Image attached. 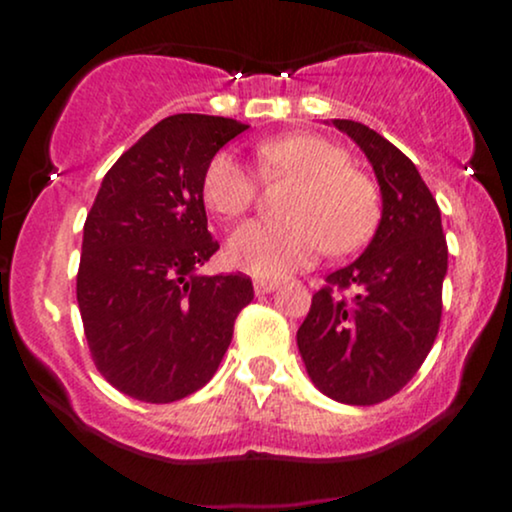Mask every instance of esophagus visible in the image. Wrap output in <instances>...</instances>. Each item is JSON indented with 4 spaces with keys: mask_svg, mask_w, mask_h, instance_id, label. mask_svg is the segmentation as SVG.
<instances>
[{
    "mask_svg": "<svg viewBox=\"0 0 512 512\" xmlns=\"http://www.w3.org/2000/svg\"><path fill=\"white\" fill-rule=\"evenodd\" d=\"M276 286H279V281H274V279H255V293H257V296L272 293Z\"/></svg>",
    "mask_w": 512,
    "mask_h": 512,
    "instance_id": "34e87169",
    "label": "esophagus"
}]
</instances>
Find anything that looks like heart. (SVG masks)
Instances as JSON below:
<instances>
[{
  "mask_svg": "<svg viewBox=\"0 0 512 512\" xmlns=\"http://www.w3.org/2000/svg\"><path fill=\"white\" fill-rule=\"evenodd\" d=\"M267 178H296L281 221H250L228 240L233 267L255 276H284L310 264L322 250L346 255L368 243L380 219V195L349 154L317 134H286L257 146ZM207 207L238 219L255 204L257 180L231 151H219L202 178Z\"/></svg>",
  "mask_w": 512,
  "mask_h": 512,
  "instance_id": "obj_1",
  "label": "heart"
}]
</instances>
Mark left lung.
I'll return each instance as SVG.
<instances>
[{"mask_svg": "<svg viewBox=\"0 0 512 512\" xmlns=\"http://www.w3.org/2000/svg\"><path fill=\"white\" fill-rule=\"evenodd\" d=\"M361 146L378 178L383 216L358 260L327 276L296 342L327 397L370 407L397 395L426 361L443 313L448 243L440 209L395 144L354 120H332ZM346 288H354L344 297Z\"/></svg>", "mask_w": 512, "mask_h": 512, "instance_id": "left-lung-1", "label": "left lung"}]
</instances>
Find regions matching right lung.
<instances>
[{
    "label": "right lung",
    "mask_w": 512,
    "mask_h": 512,
    "mask_svg": "<svg viewBox=\"0 0 512 512\" xmlns=\"http://www.w3.org/2000/svg\"><path fill=\"white\" fill-rule=\"evenodd\" d=\"M248 125L170 115L105 173L84 223L76 301L93 363L139 402L168 404L211 380L255 296L245 274H199L219 243L202 178Z\"/></svg>",
    "instance_id": "right-lung-1"
}]
</instances>
